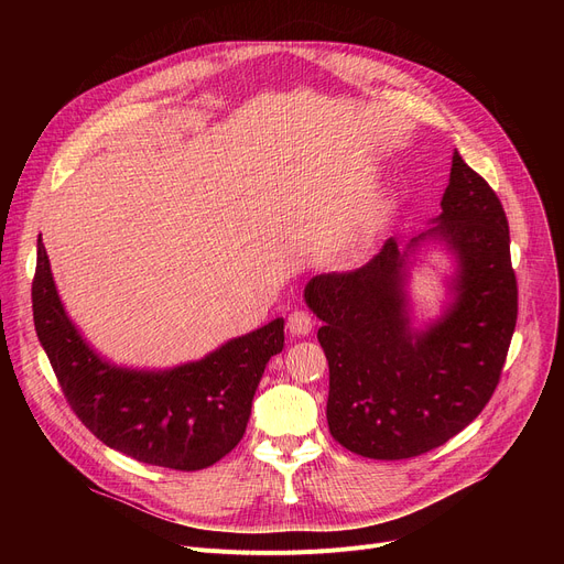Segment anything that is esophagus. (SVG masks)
Returning a JSON list of instances; mask_svg holds the SVG:
<instances>
[{
	"label": "esophagus",
	"instance_id": "esophagus-1",
	"mask_svg": "<svg viewBox=\"0 0 564 564\" xmlns=\"http://www.w3.org/2000/svg\"><path fill=\"white\" fill-rule=\"evenodd\" d=\"M315 327V319L308 311H292L288 315V329L292 336H306Z\"/></svg>",
	"mask_w": 564,
	"mask_h": 564
}]
</instances>
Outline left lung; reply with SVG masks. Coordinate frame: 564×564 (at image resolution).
Segmentation results:
<instances>
[{
	"label": "left lung",
	"instance_id": "1",
	"mask_svg": "<svg viewBox=\"0 0 564 564\" xmlns=\"http://www.w3.org/2000/svg\"><path fill=\"white\" fill-rule=\"evenodd\" d=\"M434 221L406 250L425 236L446 241L458 258L456 300L423 333L410 329L405 251L393 237L359 270L317 274L304 290L324 322L329 432L361 457L409 459L443 446L478 419L508 359L519 311L510 226L459 153Z\"/></svg>",
	"mask_w": 564,
	"mask_h": 564
}]
</instances>
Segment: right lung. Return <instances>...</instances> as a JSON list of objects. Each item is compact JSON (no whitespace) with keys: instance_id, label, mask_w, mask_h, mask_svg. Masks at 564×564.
<instances>
[{"instance_id":"1","label":"right lung","mask_w":564,"mask_h":564,"mask_svg":"<svg viewBox=\"0 0 564 564\" xmlns=\"http://www.w3.org/2000/svg\"><path fill=\"white\" fill-rule=\"evenodd\" d=\"M32 302L39 340L86 430L137 462L173 470L213 466L240 443L264 366L285 340L283 317H276L181 368L143 372L111 366L68 319L41 237Z\"/></svg>"}]
</instances>
